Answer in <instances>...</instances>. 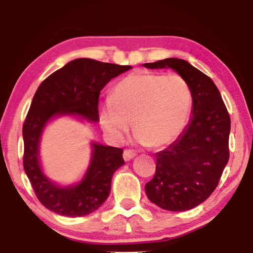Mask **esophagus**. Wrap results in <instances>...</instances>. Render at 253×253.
<instances>
[{
	"instance_id": "1",
	"label": "esophagus",
	"mask_w": 253,
	"mask_h": 253,
	"mask_svg": "<svg viewBox=\"0 0 253 253\" xmlns=\"http://www.w3.org/2000/svg\"><path fill=\"white\" fill-rule=\"evenodd\" d=\"M136 157V153L132 150H126L123 152V159L126 161H130L131 159H133Z\"/></svg>"
}]
</instances>
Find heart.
<instances>
[{"instance_id":"b5f03b06","label":"heart","mask_w":253,"mask_h":253,"mask_svg":"<svg viewBox=\"0 0 253 253\" xmlns=\"http://www.w3.org/2000/svg\"><path fill=\"white\" fill-rule=\"evenodd\" d=\"M191 109V92L178 75L133 72L99 105V121L110 139L122 143L133 124L134 140L160 148L181 133Z\"/></svg>"}]
</instances>
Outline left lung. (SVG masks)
Returning <instances> with one entry per match:
<instances>
[{
  "label": "left lung",
  "instance_id": "8db88e82",
  "mask_svg": "<svg viewBox=\"0 0 253 253\" xmlns=\"http://www.w3.org/2000/svg\"><path fill=\"white\" fill-rule=\"evenodd\" d=\"M143 65L177 72L192 96L188 126L174 143L155 154V175L145 192L164 210L195 209L212 195L229 160V114L212 79L188 61L170 57Z\"/></svg>",
  "mask_w": 253,
  "mask_h": 253
}]
</instances>
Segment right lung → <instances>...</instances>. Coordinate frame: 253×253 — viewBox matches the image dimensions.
I'll return each mask as SVG.
<instances>
[{
  "mask_svg": "<svg viewBox=\"0 0 253 253\" xmlns=\"http://www.w3.org/2000/svg\"><path fill=\"white\" fill-rule=\"evenodd\" d=\"M131 65L103 63L92 58L69 62L47 77L33 96L23 126L24 170L40 203L64 216H85L95 212L110 193L114 172L124 165L122 148L91 141V160L81 181L61 185L44 174L40 141L46 126L62 116L99 122L101 89L110 79L130 70Z\"/></svg>",
  "mask_w": 253,
  "mask_h": 253,
  "instance_id": "obj_1",
  "label": "right lung"
}]
</instances>
